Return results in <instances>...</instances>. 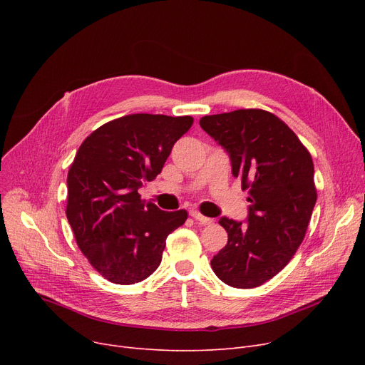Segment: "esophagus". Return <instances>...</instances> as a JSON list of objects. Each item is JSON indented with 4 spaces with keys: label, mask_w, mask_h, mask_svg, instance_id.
I'll list each match as a JSON object with an SVG mask.
<instances>
[{
    "label": "esophagus",
    "mask_w": 365,
    "mask_h": 365,
    "mask_svg": "<svg viewBox=\"0 0 365 365\" xmlns=\"http://www.w3.org/2000/svg\"><path fill=\"white\" fill-rule=\"evenodd\" d=\"M189 215L192 216L195 220H198L201 225H212V223L215 222L213 219H210V217H205V216H202L200 212H197V210H190Z\"/></svg>",
    "instance_id": "1"
}]
</instances>
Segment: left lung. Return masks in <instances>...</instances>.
Returning <instances> with one entry per match:
<instances>
[{"label":"left lung","instance_id":"8db88e82","mask_svg":"<svg viewBox=\"0 0 365 365\" xmlns=\"http://www.w3.org/2000/svg\"><path fill=\"white\" fill-rule=\"evenodd\" d=\"M200 125L227 152L250 195L245 223L220 217L227 244L212 267L225 284L255 289L284 269L304 238L317 202L312 157L289 125L262 109L207 115Z\"/></svg>","mask_w":365,"mask_h":365}]
</instances>
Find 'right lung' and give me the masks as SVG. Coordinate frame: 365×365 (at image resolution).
I'll return each mask as SVG.
<instances>
[{"label":"right lung","mask_w":365,"mask_h":365,"mask_svg":"<svg viewBox=\"0 0 365 365\" xmlns=\"http://www.w3.org/2000/svg\"><path fill=\"white\" fill-rule=\"evenodd\" d=\"M192 117L131 113L94 130L68 173L66 217L91 266L113 284L146 279L163 259L167 237L186 210L163 212L140 200Z\"/></svg>","instance_id":"right-lung-1"}]
</instances>
